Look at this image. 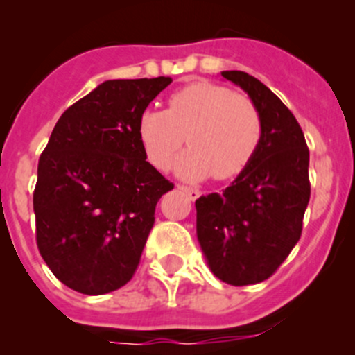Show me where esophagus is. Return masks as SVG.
<instances>
[{
  "label": "esophagus",
  "mask_w": 355,
  "mask_h": 355,
  "mask_svg": "<svg viewBox=\"0 0 355 355\" xmlns=\"http://www.w3.org/2000/svg\"><path fill=\"white\" fill-rule=\"evenodd\" d=\"M178 189H180V191H184L185 194L189 196V199L191 200H196L200 196V191L199 189H194V187H187V185H178Z\"/></svg>",
  "instance_id": "34e87169"
}]
</instances>
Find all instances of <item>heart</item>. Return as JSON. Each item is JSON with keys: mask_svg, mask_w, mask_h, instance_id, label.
<instances>
[{"mask_svg": "<svg viewBox=\"0 0 355 355\" xmlns=\"http://www.w3.org/2000/svg\"><path fill=\"white\" fill-rule=\"evenodd\" d=\"M139 137L149 161L166 170L185 142L177 171L199 180H230L247 170L263 141V118L247 96L213 82H194L168 98V110H146Z\"/></svg>", "mask_w": 355, "mask_h": 355, "instance_id": "heart-1", "label": "heart"}]
</instances>
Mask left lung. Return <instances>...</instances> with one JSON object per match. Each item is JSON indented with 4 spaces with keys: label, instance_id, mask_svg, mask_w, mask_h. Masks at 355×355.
I'll list each match as a JSON object with an SVG mask.
<instances>
[{
    "label": "left lung",
    "instance_id": "left-lung-1",
    "mask_svg": "<svg viewBox=\"0 0 355 355\" xmlns=\"http://www.w3.org/2000/svg\"><path fill=\"white\" fill-rule=\"evenodd\" d=\"M221 75L257 106L263 141L223 194L196 200L198 241L214 277L242 287L268 280L299 242L311 198L309 149L292 111L263 82L239 70Z\"/></svg>",
    "mask_w": 355,
    "mask_h": 355
}]
</instances>
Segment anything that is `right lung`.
<instances>
[{
	"mask_svg": "<svg viewBox=\"0 0 355 355\" xmlns=\"http://www.w3.org/2000/svg\"><path fill=\"white\" fill-rule=\"evenodd\" d=\"M170 77L106 80L56 121L39 157L35 241L68 288L101 295L134 277L161 196L173 184L146 161L139 118Z\"/></svg>",
	"mask_w": 355,
	"mask_h": 355,
	"instance_id": "obj_1",
	"label": "right lung"
}]
</instances>
